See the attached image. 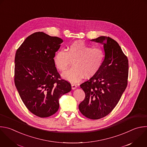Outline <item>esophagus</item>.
Masks as SVG:
<instances>
[{
	"mask_svg": "<svg viewBox=\"0 0 147 147\" xmlns=\"http://www.w3.org/2000/svg\"><path fill=\"white\" fill-rule=\"evenodd\" d=\"M76 88H77V85L74 84H71V88H72V89H75Z\"/></svg>",
	"mask_w": 147,
	"mask_h": 147,
	"instance_id": "34e87169",
	"label": "esophagus"
}]
</instances>
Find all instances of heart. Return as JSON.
Segmentation results:
<instances>
[{"mask_svg":"<svg viewBox=\"0 0 147 147\" xmlns=\"http://www.w3.org/2000/svg\"><path fill=\"white\" fill-rule=\"evenodd\" d=\"M104 56L100 47H91L82 41H75L67 47L66 51H57L53 61L56 68L61 71H65L70 61H73V68L64 72L62 77L72 83H76L84 76L89 78L94 76L101 67Z\"/></svg>","mask_w":147,"mask_h":147,"instance_id":"b5f03b06","label":"heart"}]
</instances>
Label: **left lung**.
<instances>
[{
	"label": "left lung",
	"instance_id": "1",
	"mask_svg": "<svg viewBox=\"0 0 147 147\" xmlns=\"http://www.w3.org/2000/svg\"><path fill=\"white\" fill-rule=\"evenodd\" d=\"M91 41L103 45L105 57L97 72L80 85L85 97L78 108L86 118L99 119L113 111L126 89L129 63L127 57L114 39L100 36Z\"/></svg>",
	"mask_w": 147,
	"mask_h": 147
}]
</instances>
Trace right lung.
<instances>
[{"instance_id":"add662e5","label":"right lung","mask_w":147,"mask_h":147,"mask_svg":"<svg viewBox=\"0 0 147 147\" xmlns=\"http://www.w3.org/2000/svg\"><path fill=\"white\" fill-rule=\"evenodd\" d=\"M63 40L44 32L29 36L15 57L14 82L26 108L35 115L45 118L59 109V99L71 89L61 76L53 58Z\"/></svg>"}]
</instances>
